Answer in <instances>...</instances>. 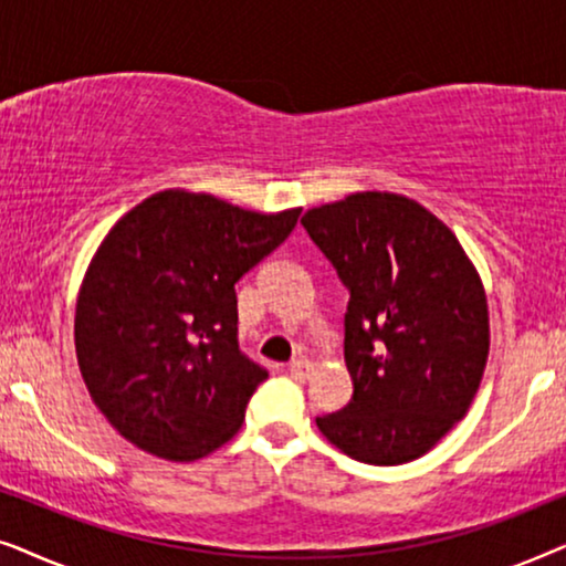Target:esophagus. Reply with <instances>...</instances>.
<instances>
[{
	"mask_svg": "<svg viewBox=\"0 0 566 566\" xmlns=\"http://www.w3.org/2000/svg\"><path fill=\"white\" fill-rule=\"evenodd\" d=\"M289 370H291V376L296 378V381H308V378H312V374H314V363L308 358H293Z\"/></svg>",
	"mask_w": 566,
	"mask_h": 566,
	"instance_id": "obj_1",
	"label": "esophagus"
}]
</instances>
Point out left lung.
<instances>
[{
  "label": "left lung",
  "mask_w": 566,
  "mask_h": 566,
  "mask_svg": "<svg viewBox=\"0 0 566 566\" xmlns=\"http://www.w3.org/2000/svg\"><path fill=\"white\" fill-rule=\"evenodd\" d=\"M301 223L350 291L353 399L316 417L322 436L374 467L420 459L482 381L490 314L479 273L443 221L394 192H355Z\"/></svg>",
  "instance_id": "left-lung-1"
}]
</instances>
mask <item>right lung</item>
I'll use <instances>...</instances> for the list:
<instances>
[{
    "label": "right lung",
    "instance_id": "right-lung-1",
    "mask_svg": "<svg viewBox=\"0 0 566 566\" xmlns=\"http://www.w3.org/2000/svg\"><path fill=\"white\" fill-rule=\"evenodd\" d=\"M298 213L165 190L111 229L82 281L74 345L92 401L123 438L169 461L234 438L268 378L239 350L234 285Z\"/></svg>",
    "mask_w": 566,
    "mask_h": 566
}]
</instances>
